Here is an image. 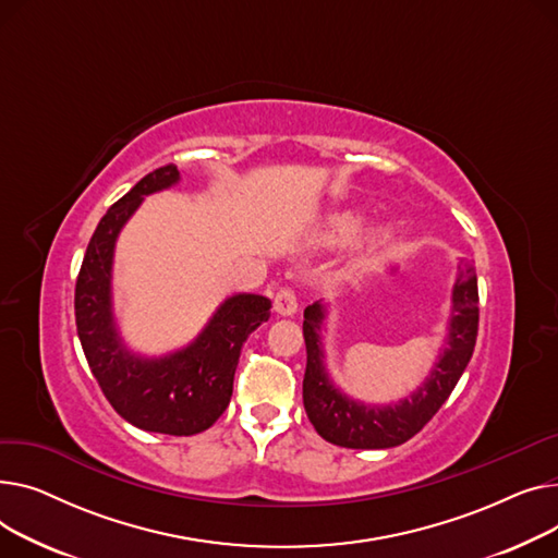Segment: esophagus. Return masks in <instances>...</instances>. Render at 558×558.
Masks as SVG:
<instances>
[{
    "instance_id": "esophagus-1",
    "label": "esophagus",
    "mask_w": 558,
    "mask_h": 558,
    "mask_svg": "<svg viewBox=\"0 0 558 558\" xmlns=\"http://www.w3.org/2000/svg\"><path fill=\"white\" fill-rule=\"evenodd\" d=\"M275 311L283 317L298 313V298H294V292L290 288H281L275 294Z\"/></svg>"
}]
</instances>
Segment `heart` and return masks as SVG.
I'll use <instances>...</instances> for the list:
<instances>
[{"instance_id": "heart-1", "label": "heart", "mask_w": 558, "mask_h": 558, "mask_svg": "<svg viewBox=\"0 0 558 558\" xmlns=\"http://www.w3.org/2000/svg\"><path fill=\"white\" fill-rule=\"evenodd\" d=\"M363 222H365V216L360 211H340V214L331 216L329 222H326L322 239H324V243L342 245V243L351 241L360 232V229H363ZM391 239H395V227L387 222H380L369 229L365 236V243L369 250H378V247L387 245Z\"/></svg>"}]
</instances>
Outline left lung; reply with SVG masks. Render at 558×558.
I'll use <instances>...</instances> for the list:
<instances>
[{"mask_svg":"<svg viewBox=\"0 0 558 558\" xmlns=\"http://www.w3.org/2000/svg\"><path fill=\"white\" fill-rule=\"evenodd\" d=\"M477 275L471 264L460 268L452 286V311L446 347L430 376L410 399L395 405H369L349 399L331 383L324 365L322 326L326 306L315 302L304 311L306 374L304 408L322 439L342 448H391L412 439L446 403L464 374L477 338Z\"/></svg>","mask_w":558,"mask_h":558,"instance_id":"obj_1","label":"left lung"}]
</instances>
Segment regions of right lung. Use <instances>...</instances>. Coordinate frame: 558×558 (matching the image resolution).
Instances as JSON below:
<instances>
[{"mask_svg":"<svg viewBox=\"0 0 558 558\" xmlns=\"http://www.w3.org/2000/svg\"><path fill=\"white\" fill-rule=\"evenodd\" d=\"M180 182L173 163L142 178L98 222L76 279V329L87 365L110 405L135 428L191 437L216 423L232 399L243 342L270 317L264 294L227 298L189 347L159 357L130 351L112 313V260L123 225L144 195Z\"/></svg>","mask_w":558,"mask_h":558,"instance_id":"add662e5","label":"right lung"}]
</instances>
